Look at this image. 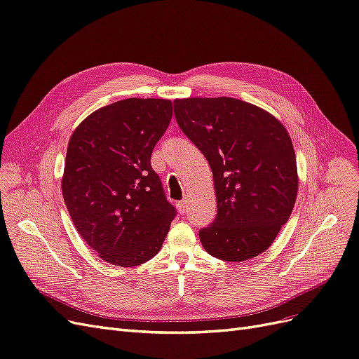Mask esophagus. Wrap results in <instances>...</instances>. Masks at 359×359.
Wrapping results in <instances>:
<instances>
[{"mask_svg":"<svg viewBox=\"0 0 359 359\" xmlns=\"http://www.w3.org/2000/svg\"><path fill=\"white\" fill-rule=\"evenodd\" d=\"M187 206H189L187 199H182V201H180V202L177 203V208H178L180 214H186V212H187Z\"/></svg>","mask_w":359,"mask_h":359,"instance_id":"1","label":"esophagus"}]
</instances>
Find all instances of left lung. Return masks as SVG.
<instances>
[{
	"mask_svg": "<svg viewBox=\"0 0 359 359\" xmlns=\"http://www.w3.org/2000/svg\"><path fill=\"white\" fill-rule=\"evenodd\" d=\"M177 123L210 163L217 217L199 231L203 248L226 262L264 253L298 194L295 149L285 126L232 97L173 100Z\"/></svg>",
	"mask_w": 359,
	"mask_h": 359,
	"instance_id": "obj_1",
	"label": "left lung"
}]
</instances>
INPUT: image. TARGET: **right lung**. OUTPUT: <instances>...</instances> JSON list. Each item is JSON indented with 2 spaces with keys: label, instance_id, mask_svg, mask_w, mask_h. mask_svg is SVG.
Masks as SVG:
<instances>
[{
  "label": "right lung",
  "instance_id": "add662e5",
  "mask_svg": "<svg viewBox=\"0 0 359 359\" xmlns=\"http://www.w3.org/2000/svg\"><path fill=\"white\" fill-rule=\"evenodd\" d=\"M170 118V100L133 97L86 116L69 140L62 198L76 231L107 264L147 262L170 229L177 210L151 168Z\"/></svg>",
  "mask_w": 359,
  "mask_h": 359
}]
</instances>
